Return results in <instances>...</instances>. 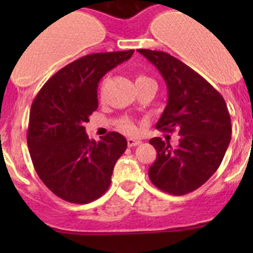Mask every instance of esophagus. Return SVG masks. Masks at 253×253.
<instances>
[{
    "label": "esophagus",
    "instance_id": "obj_1",
    "mask_svg": "<svg viewBox=\"0 0 253 253\" xmlns=\"http://www.w3.org/2000/svg\"><path fill=\"white\" fill-rule=\"evenodd\" d=\"M141 141L139 139H134V138H128L127 139V144H128V147H136V145L141 144Z\"/></svg>",
    "mask_w": 253,
    "mask_h": 253
}]
</instances>
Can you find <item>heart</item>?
<instances>
[{
    "mask_svg": "<svg viewBox=\"0 0 253 253\" xmlns=\"http://www.w3.org/2000/svg\"><path fill=\"white\" fill-rule=\"evenodd\" d=\"M138 81H149V78L144 77V76H138L136 79V82H138ZM119 128L127 134H136L137 133L136 125H134L132 121H129V120H124V121L120 122Z\"/></svg>",
    "mask_w": 253,
    "mask_h": 253,
    "instance_id": "obj_1",
    "label": "heart"
}]
</instances>
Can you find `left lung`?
Instances as JSON below:
<instances>
[{
    "instance_id": "obj_1",
    "label": "left lung",
    "mask_w": 253,
    "mask_h": 253,
    "mask_svg": "<svg viewBox=\"0 0 253 253\" xmlns=\"http://www.w3.org/2000/svg\"><path fill=\"white\" fill-rule=\"evenodd\" d=\"M164 78L168 104L157 128L180 134L178 145L152 138L157 159L149 168L155 187L175 196L197 190L219 168L231 139L225 100L202 76L163 51L139 48Z\"/></svg>"
}]
</instances>
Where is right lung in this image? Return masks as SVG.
Here are the masks:
<instances>
[{
  "label": "right lung",
  "instance_id": "right-lung-1",
  "mask_svg": "<svg viewBox=\"0 0 253 253\" xmlns=\"http://www.w3.org/2000/svg\"><path fill=\"white\" fill-rule=\"evenodd\" d=\"M134 50L90 53L61 68L32 104L27 142L35 171L57 197L85 205L106 192L127 141L109 132L89 139L85 122L98 109L100 79Z\"/></svg>",
  "mask_w": 253,
  "mask_h": 253
}]
</instances>
